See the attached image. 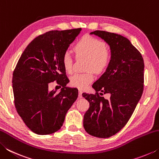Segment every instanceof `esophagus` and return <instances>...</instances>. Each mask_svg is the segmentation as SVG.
<instances>
[{
    "label": "esophagus",
    "instance_id": "obj_1",
    "mask_svg": "<svg viewBox=\"0 0 159 159\" xmlns=\"http://www.w3.org/2000/svg\"><path fill=\"white\" fill-rule=\"evenodd\" d=\"M82 93H83V91L81 90H79V98H82Z\"/></svg>",
    "mask_w": 159,
    "mask_h": 159
}]
</instances>
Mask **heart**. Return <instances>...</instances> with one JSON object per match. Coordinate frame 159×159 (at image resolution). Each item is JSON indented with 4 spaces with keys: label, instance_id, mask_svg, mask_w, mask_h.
I'll list each match as a JSON object with an SVG mask.
<instances>
[{
    "label": "heart",
    "instance_id": "obj_1",
    "mask_svg": "<svg viewBox=\"0 0 159 159\" xmlns=\"http://www.w3.org/2000/svg\"><path fill=\"white\" fill-rule=\"evenodd\" d=\"M78 57L87 58L86 70H93L97 74L102 73L108 68L111 61V52L103 41L95 37L84 36L74 47ZM64 69L67 73L73 71V57L68 51L64 52L61 58ZM94 74L91 71L85 74H76L71 77V85L83 89L92 83Z\"/></svg>",
    "mask_w": 159,
    "mask_h": 159
}]
</instances>
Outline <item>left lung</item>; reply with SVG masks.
Here are the masks:
<instances>
[{
	"label": "left lung",
	"instance_id": "obj_1",
	"mask_svg": "<svg viewBox=\"0 0 159 159\" xmlns=\"http://www.w3.org/2000/svg\"><path fill=\"white\" fill-rule=\"evenodd\" d=\"M96 35L109 45L111 61L106 71L93 83L96 93H83L90 104L83 117V127L92 136L110 138L130 119L144 90V64L140 52L125 37L97 30ZM110 94L109 100L100 97Z\"/></svg>",
	"mask_w": 159,
	"mask_h": 159
}]
</instances>
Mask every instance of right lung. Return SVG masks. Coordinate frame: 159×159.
<instances>
[{"mask_svg": "<svg viewBox=\"0 0 159 159\" xmlns=\"http://www.w3.org/2000/svg\"><path fill=\"white\" fill-rule=\"evenodd\" d=\"M81 29L50 31L40 35L21 54L13 71L15 105L26 125L38 134H49L60 130L66 112L76 100L77 88L66 87L61 58ZM56 80L61 92H50L48 83Z\"/></svg>", "mask_w": 159, "mask_h": 159, "instance_id": "add662e5", "label": "right lung"}]
</instances>
